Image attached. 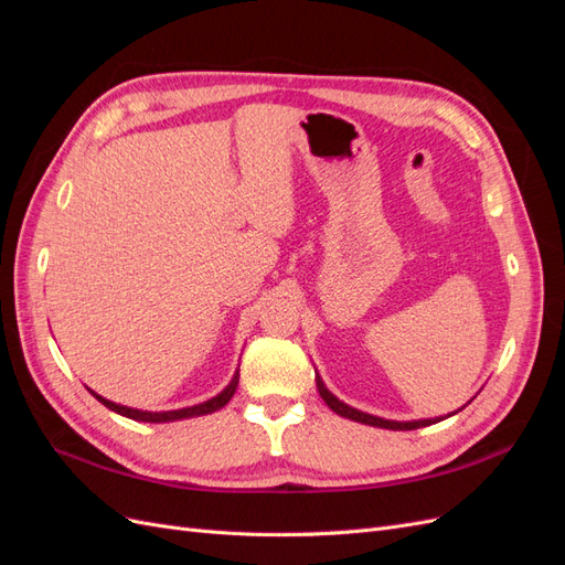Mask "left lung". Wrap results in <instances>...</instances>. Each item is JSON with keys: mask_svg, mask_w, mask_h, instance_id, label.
<instances>
[{"mask_svg": "<svg viewBox=\"0 0 565 565\" xmlns=\"http://www.w3.org/2000/svg\"><path fill=\"white\" fill-rule=\"evenodd\" d=\"M316 384H318V393L322 396V401L328 403L330 409H334L337 415L347 417V419H353V422H361V424H367V426H380V429H391V431H409V429H422V426H429V424H436L440 419L446 417H436V419H415V422H393V419H382V417H374V415H367V413H361V409H355L347 403H341L337 396H332V393L328 391V386L322 384V380L316 374ZM461 409V407H459ZM455 415V413H452ZM450 417V415H448Z\"/></svg>", "mask_w": 565, "mask_h": 565, "instance_id": "obj_1", "label": "left lung"}]
</instances>
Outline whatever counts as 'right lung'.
I'll use <instances>...</instances> for the list:
<instances>
[{"label": "right lung", "instance_id": "right-lung-1", "mask_svg": "<svg viewBox=\"0 0 565 565\" xmlns=\"http://www.w3.org/2000/svg\"><path fill=\"white\" fill-rule=\"evenodd\" d=\"M237 380H241V372L235 370L231 384H228L224 391H221L218 396H214V398H210V401H204V403H200V405L181 407V409H167V413H148V409H134V407L117 405V403H113V401H108V398H104V396H98V393H94L92 388H89V393H92V396H94L98 403H104L108 409H113V413H117V415L136 419V422L160 424V422H177V419H188V417H200V415L216 413V409H221V407H224V405L233 398V393H235V388H237Z\"/></svg>", "mask_w": 565, "mask_h": 565}]
</instances>
